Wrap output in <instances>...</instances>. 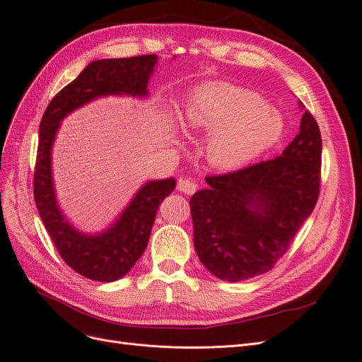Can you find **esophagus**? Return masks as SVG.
I'll use <instances>...</instances> for the list:
<instances>
[{"label": "esophagus", "mask_w": 362, "mask_h": 362, "mask_svg": "<svg viewBox=\"0 0 362 362\" xmlns=\"http://www.w3.org/2000/svg\"><path fill=\"white\" fill-rule=\"evenodd\" d=\"M177 187H178V190H180V192H182L184 194H193V193L196 192V189H197V185H196L193 181L187 180V178L180 180Z\"/></svg>", "instance_id": "1"}]
</instances>
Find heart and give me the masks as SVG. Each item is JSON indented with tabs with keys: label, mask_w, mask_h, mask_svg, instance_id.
Wrapping results in <instances>:
<instances>
[{
	"label": "heart",
	"mask_w": 362,
	"mask_h": 362,
	"mask_svg": "<svg viewBox=\"0 0 362 362\" xmlns=\"http://www.w3.org/2000/svg\"><path fill=\"white\" fill-rule=\"evenodd\" d=\"M181 122L185 132L209 134L208 160L220 169H239L272 150L285 134V119L258 93L227 83H206L187 98Z\"/></svg>",
	"instance_id": "obj_1"
}]
</instances>
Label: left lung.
<instances>
[{
  "mask_svg": "<svg viewBox=\"0 0 362 362\" xmlns=\"http://www.w3.org/2000/svg\"><path fill=\"white\" fill-rule=\"evenodd\" d=\"M300 132L282 154L226 175L190 199L194 250L215 278L251 279L286 252L317 200L322 139L305 110Z\"/></svg>",
  "mask_w": 362,
  "mask_h": 362,
  "instance_id": "left-lung-1",
  "label": "left lung"
}]
</instances>
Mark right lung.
<instances>
[{
  "label": "right lung",
  "instance_id": "right-lung-1",
  "mask_svg": "<svg viewBox=\"0 0 362 362\" xmlns=\"http://www.w3.org/2000/svg\"><path fill=\"white\" fill-rule=\"evenodd\" d=\"M157 64V54L90 62L50 100L40 123L34 172L35 205L64 262L92 281H119L135 266L147 248L156 212L175 189L177 180L144 182L108 227L98 233H86L66 218L57 202L52 168L54 139L66 115L92 100L107 96L147 99L148 83Z\"/></svg>",
  "mask_w": 362,
  "mask_h": 362
}]
</instances>
